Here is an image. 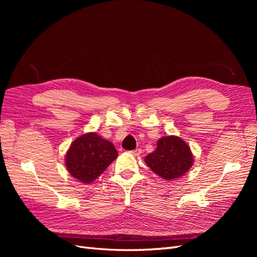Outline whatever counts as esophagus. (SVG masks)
I'll return each mask as SVG.
<instances>
[{
    "mask_svg": "<svg viewBox=\"0 0 257 257\" xmlns=\"http://www.w3.org/2000/svg\"><path fill=\"white\" fill-rule=\"evenodd\" d=\"M131 153L133 154V155H135V157H137V155H139V154L142 153V149H139V148H138V149H135L133 151H131Z\"/></svg>",
    "mask_w": 257,
    "mask_h": 257,
    "instance_id": "esophagus-1",
    "label": "esophagus"
}]
</instances>
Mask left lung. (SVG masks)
I'll list each match as a JSON object with an SVG mask.
<instances>
[{"instance_id": "left-lung-1", "label": "left lung", "mask_w": 257, "mask_h": 257, "mask_svg": "<svg viewBox=\"0 0 257 257\" xmlns=\"http://www.w3.org/2000/svg\"><path fill=\"white\" fill-rule=\"evenodd\" d=\"M153 173L165 180L182 177L192 167L194 158L190 147L177 136H165L158 141V147L145 159Z\"/></svg>"}]
</instances>
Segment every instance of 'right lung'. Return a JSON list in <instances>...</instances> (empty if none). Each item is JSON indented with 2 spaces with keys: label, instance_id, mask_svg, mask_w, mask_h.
<instances>
[{
  "label": "right lung",
  "instance_id": "right-lung-1",
  "mask_svg": "<svg viewBox=\"0 0 257 257\" xmlns=\"http://www.w3.org/2000/svg\"><path fill=\"white\" fill-rule=\"evenodd\" d=\"M118 158L112 143L98 136L87 133L73 142L65 155V166L77 180L91 183Z\"/></svg>",
  "mask_w": 257,
  "mask_h": 257
}]
</instances>
